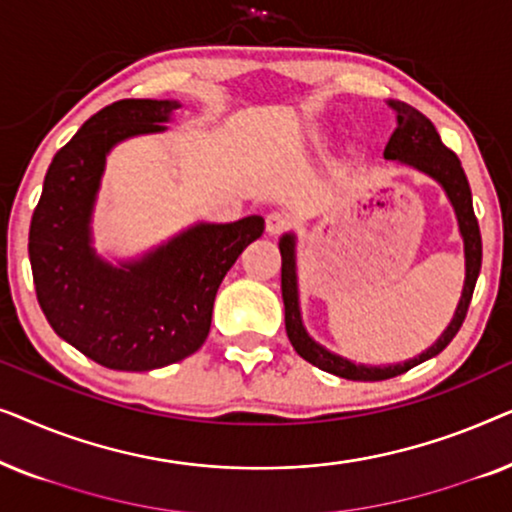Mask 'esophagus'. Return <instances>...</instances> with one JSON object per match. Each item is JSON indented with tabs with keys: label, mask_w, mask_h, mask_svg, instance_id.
<instances>
[{
	"label": "esophagus",
	"mask_w": 512,
	"mask_h": 512,
	"mask_svg": "<svg viewBox=\"0 0 512 512\" xmlns=\"http://www.w3.org/2000/svg\"><path fill=\"white\" fill-rule=\"evenodd\" d=\"M291 216L284 212H270L265 216V228H268L270 235H282L284 230H289Z\"/></svg>",
	"instance_id": "esophagus-1"
}]
</instances>
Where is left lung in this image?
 I'll list each match as a JSON object with an SVG mask.
<instances>
[{
	"instance_id": "obj_1",
	"label": "left lung",
	"mask_w": 512,
	"mask_h": 512,
	"mask_svg": "<svg viewBox=\"0 0 512 512\" xmlns=\"http://www.w3.org/2000/svg\"><path fill=\"white\" fill-rule=\"evenodd\" d=\"M391 114L396 116V130L389 137L387 146H384V158L389 160H401L405 165L417 167L440 181L445 188L447 198L454 205L459 219V230L464 237V254H466V282L464 293H461L459 307L454 312V319L447 326V331L440 335V340L431 349H426L424 354H419L417 359H410L398 366L389 368H373V366H356V363L342 359L326 352L324 347L317 345L310 335L305 333L303 321H300L298 310V289H296V256H293V235H284L279 242V251H282V298H284V321H286V335H289L291 345L296 352L303 356L305 361H310L312 366H317L326 373H333L345 380H361V382H380L389 380V377L408 373L410 368L419 366V363L431 359L443 352L450 345L454 335L459 333L461 324H464L468 305H471L475 282H478L480 265H482V237L480 226L473 212V198H471V186L461 167L459 158L440 142V135L433 128V123L426 118L422 111L405 102H389Z\"/></svg>"
}]
</instances>
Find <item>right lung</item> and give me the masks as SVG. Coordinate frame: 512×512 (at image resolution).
<instances>
[{
    "label": "right lung",
    "instance_id": "add662e5",
    "mask_svg": "<svg viewBox=\"0 0 512 512\" xmlns=\"http://www.w3.org/2000/svg\"><path fill=\"white\" fill-rule=\"evenodd\" d=\"M177 107L121 100L90 116L55 153L32 214V277L48 324L111 370L163 368L198 352L223 277L265 230L261 216L200 223L139 263L111 268L95 256L88 223L109 149L125 137L165 130Z\"/></svg>",
    "mask_w": 512,
    "mask_h": 512
}]
</instances>
